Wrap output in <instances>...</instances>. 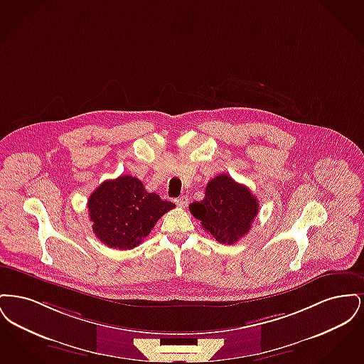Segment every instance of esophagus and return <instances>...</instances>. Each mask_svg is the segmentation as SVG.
I'll list each match as a JSON object with an SVG mask.
<instances>
[{"label":"esophagus","instance_id":"obj_1","mask_svg":"<svg viewBox=\"0 0 364 364\" xmlns=\"http://www.w3.org/2000/svg\"><path fill=\"white\" fill-rule=\"evenodd\" d=\"M174 202L178 208H186L188 205V198L186 195H183V196H178L177 199H174Z\"/></svg>","mask_w":364,"mask_h":364}]
</instances>
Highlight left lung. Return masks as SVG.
Returning <instances> with one entry per match:
<instances>
[{"label":"left lung","instance_id":"left-lung-1","mask_svg":"<svg viewBox=\"0 0 364 364\" xmlns=\"http://www.w3.org/2000/svg\"><path fill=\"white\" fill-rule=\"evenodd\" d=\"M188 208L217 242L235 244L251 229L259 202L250 188L228 174H220L208 181L203 200Z\"/></svg>","mask_w":364,"mask_h":364}]
</instances>
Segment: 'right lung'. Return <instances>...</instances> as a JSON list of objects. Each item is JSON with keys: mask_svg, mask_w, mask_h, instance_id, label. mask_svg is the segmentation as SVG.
<instances>
[{"mask_svg": "<svg viewBox=\"0 0 364 364\" xmlns=\"http://www.w3.org/2000/svg\"><path fill=\"white\" fill-rule=\"evenodd\" d=\"M87 208L92 230L105 245L132 250L174 205L156 192H147L136 177L125 174L104 181L90 195Z\"/></svg>", "mask_w": 364, "mask_h": 364, "instance_id": "obj_1", "label": "right lung"}]
</instances>
